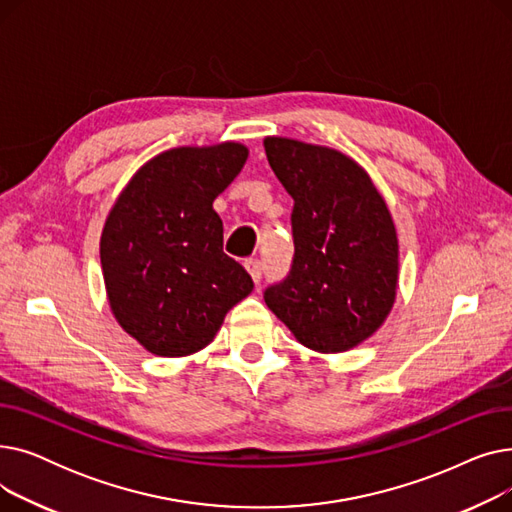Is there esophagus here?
I'll return each instance as SVG.
<instances>
[{"label":"esophagus","instance_id":"1","mask_svg":"<svg viewBox=\"0 0 512 512\" xmlns=\"http://www.w3.org/2000/svg\"><path fill=\"white\" fill-rule=\"evenodd\" d=\"M245 267H247L249 276L253 278V282L259 284V282H261V274H263V263H261L259 259H247V261H245Z\"/></svg>","mask_w":512,"mask_h":512}]
</instances>
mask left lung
I'll return each mask as SVG.
<instances>
[{
	"mask_svg": "<svg viewBox=\"0 0 512 512\" xmlns=\"http://www.w3.org/2000/svg\"><path fill=\"white\" fill-rule=\"evenodd\" d=\"M265 155L294 199V259L265 305L303 346L334 355L380 330L398 288V236L369 174L338 149L265 137Z\"/></svg>",
	"mask_w": 512,
	"mask_h": 512,
	"instance_id": "left-lung-1",
	"label": "left lung"
}]
</instances>
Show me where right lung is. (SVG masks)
I'll list each match as a JSON object with an SVG mask.
<instances>
[{"mask_svg": "<svg viewBox=\"0 0 512 512\" xmlns=\"http://www.w3.org/2000/svg\"><path fill=\"white\" fill-rule=\"evenodd\" d=\"M249 157L242 143L176 147L143 164L103 224L99 255L120 328L157 357L205 348L253 280L222 249L213 201Z\"/></svg>", "mask_w": 512, "mask_h": 512, "instance_id": "right-lung-1", "label": "right lung"}]
</instances>
